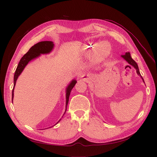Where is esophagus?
I'll return each mask as SVG.
<instances>
[{"mask_svg": "<svg viewBox=\"0 0 157 157\" xmlns=\"http://www.w3.org/2000/svg\"><path fill=\"white\" fill-rule=\"evenodd\" d=\"M80 78V80H82V81H84V82H87L88 81V80H89L88 76L86 75H82Z\"/></svg>", "mask_w": 157, "mask_h": 157, "instance_id": "34e87169", "label": "esophagus"}]
</instances>
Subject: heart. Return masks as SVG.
<instances>
[{"label": "heart", "instance_id": "obj_1", "mask_svg": "<svg viewBox=\"0 0 157 157\" xmlns=\"http://www.w3.org/2000/svg\"><path fill=\"white\" fill-rule=\"evenodd\" d=\"M94 46H96V44H94L93 45L90 46L87 45L86 47H85L84 49L86 50H92ZM109 52H110V48H109V46L107 42H101V43H99L98 45L97 50L94 52V54L93 56V61L94 62H100V61L105 58L107 56H108Z\"/></svg>", "mask_w": 157, "mask_h": 157}]
</instances>
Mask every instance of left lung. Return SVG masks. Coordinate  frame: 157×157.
<instances>
[{
    "instance_id": "8db88e82",
    "label": "left lung",
    "mask_w": 157,
    "mask_h": 157,
    "mask_svg": "<svg viewBox=\"0 0 157 157\" xmlns=\"http://www.w3.org/2000/svg\"><path fill=\"white\" fill-rule=\"evenodd\" d=\"M121 57H122V58L123 59H124V60H126V61H127V62H128V63H129L130 65L133 66V67H134L135 68V69L136 70L137 74L139 76H140V77L142 78V80H143L144 82L145 83L144 80L143 78H142L141 75V74H140V70H139V68H138V65H137V63L136 62V61L132 58V57H131V56H130V52H126V53L124 55L121 56Z\"/></svg>"
}]
</instances>
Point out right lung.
Here are the masks:
<instances>
[{"label": "right lung", "mask_w": 157, "mask_h": 157, "mask_svg": "<svg viewBox=\"0 0 157 157\" xmlns=\"http://www.w3.org/2000/svg\"><path fill=\"white\" fill-rule=\"evenodd\" d=\"M54 44L53 42L42 41L40 42H38L37 44H35L34 46H33L29 50V51H28L27 53L22 57L20 61V62H19V63L17 65V67L16 68V70L15 71V73H14V76H13V88L12 90V101H13V99L14 87H15V86H16V81L17 80V78L19 77V76L21 75L23 69H25L26 65L29 63L31 61L37 58H39V57L40 56V55H42V54H50V52L52 51V50L54 49ZM76 83H77V80H76L75 79H73L71 80V82L68 84L67 88H66V90H65L66 104H65V111L64 114L65 113L66 111H67V107L68 105L69 98L71 90L73 88ZM61 119L59 120V121L57 123H58L61 121Z\"/></svg>", "instance_id": "right-lung-1"}]
</instances>
